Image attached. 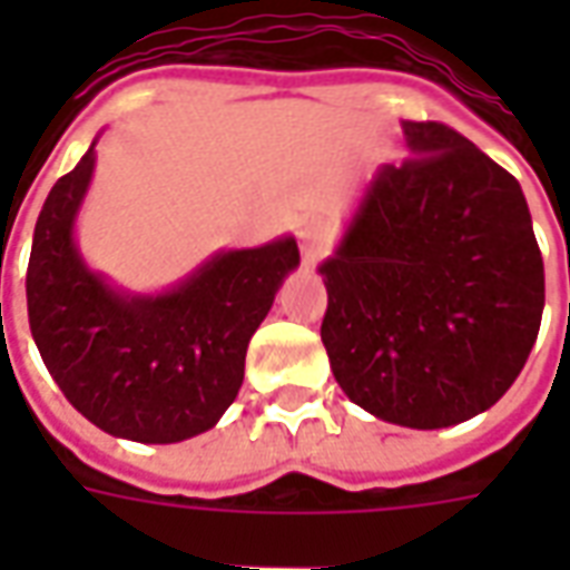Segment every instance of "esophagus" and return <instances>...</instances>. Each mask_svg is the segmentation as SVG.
<instances>
[{
  "instance_id": "34e87169",
  "label": "esophagus",
  "mask_w": 570,
  "mask_h": 570,
  "mask_svg": "<svg viewBox=\"0 0 570 570\" xmlns=\"http://www.w3.org/2000/svg\"><path fill=\"white\" fill-rule=\"evenodd\" d=\"M298 247H302V259L305 265H314L326 253V235H323L317 225H302L298 232Z\"/></svg>"
}]
</instances>
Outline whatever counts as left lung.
<instances>
[{
    "instance_id": "left-lung-1",
    "label": "left lung",
    "mask_w": 570,
    "mask_h": 570,
    "mask_svg": "<svg viewBox=\"0 0 570 570\" xmlns=\"http://www.w3.org/2000/svg\"><path fill=\"white\" fill-rule=\"evenodd\" d=\"M409 158L375 170L317 272L321 338L351 403L452 428L519 379L543 314V259L515 176L440 121H403Z\"/></svg>"
}]
</instances>
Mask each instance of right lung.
<instances>
[{
  "label": "right lung",
  "instance_id": "right-lung-1",
  "mask_svg": "<svg viewBox=\"0 0 570 570\" xmlns=\"http://www.w3.org/2000/svg\"><path fill=\"white\" fill-rule=\"evenodd\" d=\"M48 191L32 235L27 311L57 387L85 419L134 442H183L223 419L253 333L298 265L296 237L219 249L164 293H125L88 268L76 216L97 151Z\"/></svg>",
  "mask_w": 570,
  "mask_h": 570
}]
</instances>
